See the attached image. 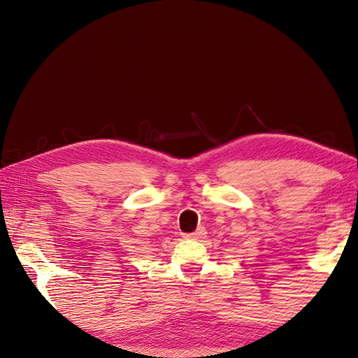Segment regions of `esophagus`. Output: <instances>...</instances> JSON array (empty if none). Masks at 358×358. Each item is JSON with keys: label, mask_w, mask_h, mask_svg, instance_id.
Segmentation results:
<instances>
[{"label": "esophagus", "mask_w": 358, "mask_h": 358, "mask_svg": "<svg viewBox=\"0 0 358 358\" xmlns=\"http://www.w3.org/2000/svg\"><path fill=\"white\" fill-rule=\"evenodd\" d=\"M204 235H206V231H204V227H200V229H196L194 234H185V238L199 240V238H203Z\"/></svg>", "instance_id": "obj_1"}]
</instances>
